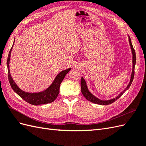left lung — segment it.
Returning <instances> with one entry per match:
<instances>
[{
	"instance_id": "obj_1",
	"label": "left lung",
	"mask_w": 146,
	"mask_h": 146,
	"mask_svg": "<svg viewBox=\"0 0 146 146\" xmlns=\"http://www.w3.org/2000/svg\"><path fill=\"white\" fill-rule=\"evenodd\" d=\"M128 36H129V41L131 50V53H132V56H133V57H132V63H133V66H132V67L133 68H132V72H131V74L130 80L129 85H127L125 89L122 92H121V94H119L116 97V98H113L112 99H110V100H100V99H98V98H96V97L92 94L91 92H90V91L88 90L86 81L85 80V79H84L83 77H82V79H81V91H82V93L83 95V96L85 97V98L88 100H89L94 104H99V105H107L111 104L113 103L114 101H116L117 99H118L119 98H120V97L130 88L132 82H133V78H134V75H135V64H136V53H135V51L134 50L133 46H132L130 38L129 35H128Z\"/></svg>"
}]
</instances>
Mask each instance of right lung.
I'll use <instances>...</instances> for the list:
<instances>
[{"label": "right lung", "mask_w": 146, "mask_h": 146, "mask_svg": "<svg viewBox=\"0 0 146 146\" xmlns=\"http://www.w3.org/2000/svg\"><path fill=\"white\" fill-rule=\"evenodd\" d=\"M14 42L10 50L9 54L8 56L7 59V68H8V77L9 82L11 85V87L16 94H18L22 99H23L27 102L30 104L33 105H38L41 104H49L54 102L58 96L60 92V84L63 80L66 75L67 74L71 68H69L65 69L63 71L60 72L56 77L55 78L54 82L44 91H42L38 92H25L19 88V86L16 85V83L13 80V79L10 74V61L12 48L14 45Z\"/></svg>", "instance_id": "obj_1"}]
</instances>
